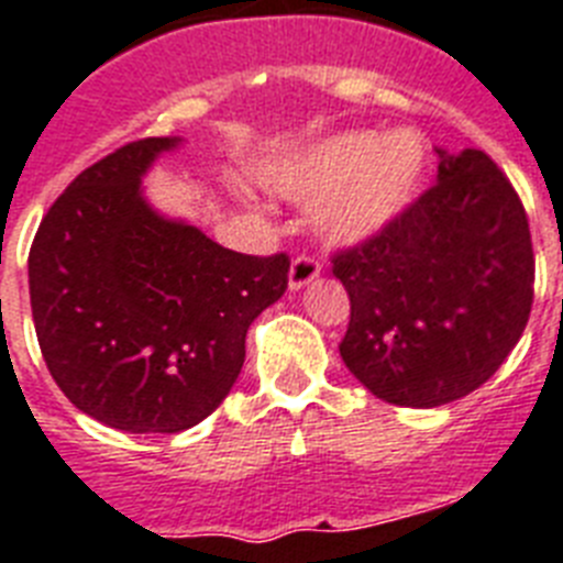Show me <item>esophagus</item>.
I'll list each match as a JSON object with an SVG mask.
<instances>
[{"instance_id": "1", "label": "esophagus", "mask_w": 563, "mask_h": 563, "mask_svg": "<svg viewBox=\"0 0 563 563\" xmlns=\"http://www.w3.org/2000/svg\"><path fill=\"white\" fill-rule=\"evenodd\" d=\"M319 262L310 258V255H299V258H292L290 264V273H287V285L290 290H301V287H308L313 278H319Z\"/></svg>"}]
</instances>
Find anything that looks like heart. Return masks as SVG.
Here are the masks:
<instances>
[{
    "label": "heart",
    "instance_id": "heart-1",
    "mask_svg": "<svg viewBox=\"0 0 563 563\" xmlns=\"http://www.w3.org/2000/svg\"><path fill=\"white\" fill-rule=\"evenodd\" d=\"M426 143L417 132H342L292 155L273 175L290 201H324L319 224L333 244H365L402 218L426 178Z\"/></svg>",
    "mask_w": 563,
    "mask_h": 563
}]
</instances>
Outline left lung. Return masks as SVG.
<instances>
[{
    "label": "left lung",
    "mask_w": 563,
    "mask_h": 563,
    "mask_svg": "<svg viewBox=\"0 0 563 563\" xmlns=\"http://www.w3.org/2000/svg\"><path fill=\"white\" fill-rule=\"evenodd\" d=\"M438 155V184L402 218L333 255L351 296L339 354L391 406L434 408L481 388L532 310L536 255L518 192L481 148Z\"/></svg>",
    "instance_id": "8db88e82"
}]
</instances>
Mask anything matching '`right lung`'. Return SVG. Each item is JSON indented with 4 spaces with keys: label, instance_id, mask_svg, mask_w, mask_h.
<instances>
[{
    "label": "right lung",
    "instance_id": "obj_1",
    "mask_svg": "<svg viewBox=\"0 0 563 563\" xmlns=\"http://www.w3.org/2000/svg\"><path fill=\"white\" fill-rule=\"evenodd\" d=\"M180 137L120 146L51 203L27 255L36 339L59 391L109 429L178 434L244 365L247 328L287 290L285 253L244 255L166 218L143 175Z\"/></svg>",
    "mask_w": 563,
    "mask_h": 563
}]
</instances>
